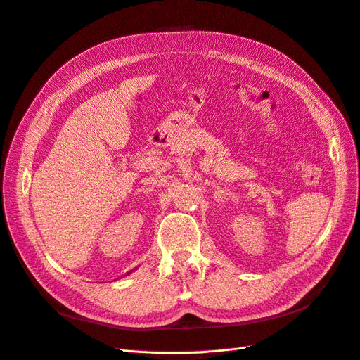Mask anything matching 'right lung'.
<instances>
[{
    "mask_svg": "<svg viewBox=\"0 0 360 360\" xmlns=\"http://www.w3.org/2000/svg\"><path fill=\"white\" fill-rule=\"evenodd\" d=\"M127 275H129V274H127Z\"/></svg>",
    "mask_w": 360,
    "mask_h": 360,
    "instance_id": "right-lung-1",
    "label": "right lung"
}]
</instances>
